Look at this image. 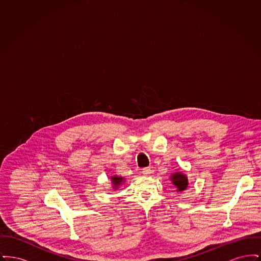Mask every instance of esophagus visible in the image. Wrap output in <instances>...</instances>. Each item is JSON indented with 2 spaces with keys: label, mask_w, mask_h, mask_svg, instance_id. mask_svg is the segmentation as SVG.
<instances>
[{
  "label": "esophagus",
  "mask_w": 261,
  "mask_h": 261,
  "mask_svg": "<svg viewBox=\"0 0 261 261\" xmlns=\"http://www.w3.org/2000/svg\"><path fill=\"white\" fill-rule=\"evenodd\" d=\"M152 171H151V169H150V167H146V168H143V174L144 175H149V174L151 173Z\"/></svg>",
  "instance_id": "1"
}]
</instances>
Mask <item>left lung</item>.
<instances>
[{"mask_svg": "<svg viewBox=\"0 0 261 261\" xmlns=\"http://www.w3.org/2000/svg\"><path fill=\"white\" fill-rule=\"evenodd\" d=\"M170 180H171L174 187H176L177 193L185 191L189 186L188 177H187L186 174L183 173L182 171H176L174 173H171Z\"/></svg>", "mask_w": 261, "mask_h": 261, "instance_id": "8db88e82", "label": "left lung"}]
</instances>
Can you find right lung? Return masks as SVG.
Returning a JSON list of instances; mask_svg holds the SVG:
<instances>
[{
  "instance_id": "obj_1",
  "label": "right lung",
  "mask_w": 261,
  "mask_h": 261,
  "mask_svg": "<svg viewBox=\"0 0 261 261\" xmlns=\"http://www.w3.org/2000/svg\"><path fill=\"white\" fill-rule=\"evenodd\" d=\"M111 181H112V189L117 190V189H119V187L124 183L125 179L121 176L112 175V176H111Z\"/></svg>"
}]
</instances>
